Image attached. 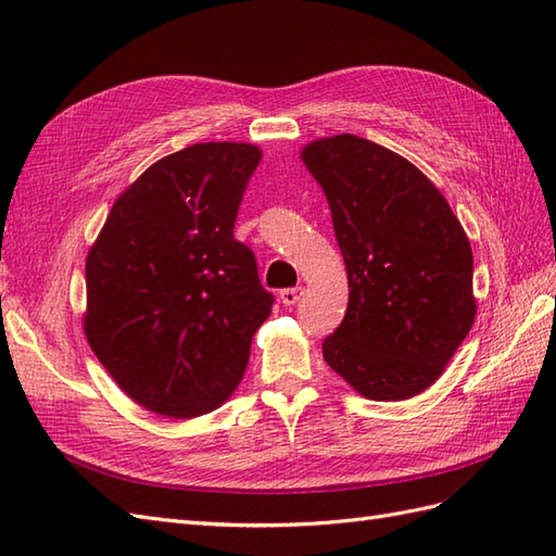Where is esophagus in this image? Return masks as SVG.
Listing matches in <instances>:
<instances>
[{"instance_id": "34e87169", "label": "esophagus", "mask_w": 556, "mask_h": 556, "mask_svg": "<svg viewBox=\"0 0 556 556\" xmlns=\"http://www.w3.org/2000/svg\"><path fill=\"white\" fill-rule=\"evenodd\" d=\"M303 293H305V289H303V287H295V289H283V291L279 293V301H281L283 305H287V307H291V305H295L298 301H301Z\"/></svg>"}]
</instances>
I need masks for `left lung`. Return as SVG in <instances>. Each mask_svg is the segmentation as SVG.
Segmentation results:
<instances>
[{
    "mask_svg": "<svg viewBox=\"0 0 556 556\" xmlns=\"http://www.w3.org/2000/svg\"><path fill=\"white\" fill-rule=\"evenodd\" d=\"M301 160L331 206L350 283L324 359L366 400H410L475 324L469 239L437 185L378 142L338 134L307 142Z\"/></svg>",
    "mask_w": 556,
    "mask_h": 556,
    "instance_id": "obj_1",
    "label": "left lung"
}]
</instances>
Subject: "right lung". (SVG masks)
Segmentation results:
<instances>
[{
    "mask_svg": "<svg viewBox=\"0 0 556 556\" xmlns=\"http://www.w3.org/2000/svg\"><path fill=\"white\" fill-rule=\"evenodd\" d=\"M263 150L197 142L166 154L112 204L87 255L84 336L138 406L188 420L237 390L269 317L235 220Z\"/></svg>",
    "mask_w": 556,
    "mask_h": 556,
    "instance_id": "obj_1",
    "label": "right lung"
}]
</instances>
